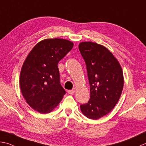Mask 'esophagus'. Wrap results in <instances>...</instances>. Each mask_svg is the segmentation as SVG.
I'll list each match as a JSON object with an SVG mask.
<instances>
[{"label":"esophagus","mask_w":146,"mask_h":146,"mask_svg":"<svg viewBox=\"0 0 146 146\" xmlns=\"http://www.w3.org/2000/svg\"><path fill=\"white\" fill-rule=\"evenodd\" d=\"M75 88H73L72 90H68V93H69L70 94H73L75 93Z\"/></svg>","instance_id":"1"}]
</instances>
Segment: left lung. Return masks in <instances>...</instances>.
Returning a JSON list of instances; mask_svg holds the SVG:
<instances>
[{"instance_id":"obj_1","label":"left lung","mask_w":146,"mask_h":146,"mask_svg":"<svg viewBox=\"0 0 146 146\" xmlns=\"http://www.w3.org/2000/svg\"><path fill=\"white\" fill-rule=\"evenodd\" d=\"M78 48L86 64L90 85V99L80 105L82 113L98 119L112 110L120 98L124 79L120 64L106 47L83 42Z\"/></svg>"}]
</instances>
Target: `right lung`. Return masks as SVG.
<instances>
[{"label": "right lung", "instance_id": "obj_1", "mask_svg": "<svg viewBox=\"0 0 146 146\" xmlns=\"http://www.w3.org/2000/svg\"><path fill=\"white\" fill-rule=\"evenodd\" d=\"M73 43L45 39L28 54L19 77L21 93L28 105L40 113L52 111L66 94L60 84L58 62L72 49Z\"/></svg>", "mask_w": 146, "mask_h": 146}]
</instances>
